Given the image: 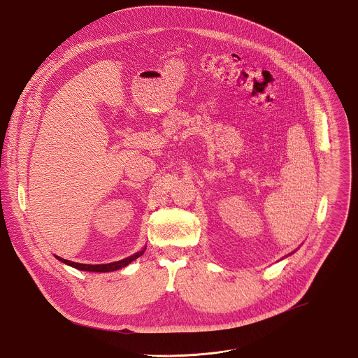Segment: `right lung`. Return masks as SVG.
<instances>
[{
    "mask_svg": "<svg viewBox=\"0 0 358 358\" xmlns=\"http://www.w3.org/2000/svg\"><path fill=\"white\" fill-rule=\"evenodd\" d=\"M144 250H145V248L144 249H141L140 252L138 253H135V255H132V256H129V257H127V259H122V260H120V262H114V263H109V264H95V266H92V264H82V263H75V262H71V260H65V259H62V257H58V256H55L59 262H62V263H65V264H68V266H71V267H75V268H78V270H80V271H92V273H109V271H115V270H120V268H122V267H125V266H128L129 263H132L134 260H136L138 257H140L143 253H144Z\"/></svg>",
    "mask_w": 358,
    "mask_h": 358,
    "instance_id": "right-lung-1",
    "label": "right lung"
}]
</instances>
